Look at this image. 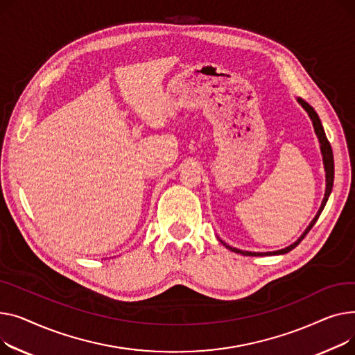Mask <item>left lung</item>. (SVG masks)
Returning <instances> with one entry per match:
<instances>
[{
    "instance_id": "left-lung-1",
    "label": "left lung",
    "mask_w": 355,
    "mask_h": 355,
    "mask_svg": "<svg viewBox=\"0 0 355 355\" xmlns=\"http://www.w3.org/2000/svg\"><path fill=\"white\" fill-rule=\"evenodd\" d=\"M297 100H298V103L301 104V106L305 109V112L308 113L309 119L312 120V126H314L315 135H317V137H318V140H320V148H321V153H322L324 169H325V182H327V184H325V195H324V199H322L320 211L317 212L315 218L312 219V222L308 225V227L305 229V232L300 236V239H298L297 242H294L293 245H289V246H286V248H284V249H279V251H274V252H249V251H241V249L229 246V245H226L225 242L220 241V242L229 249V251L241 254V255H246V257H265V255H282V254H288L289 251H293V249H294V248L305 238V235L311 231V227L315 225V222L318 220V218H320V215H321V212H322V209H324V206H325V203H327V200H328V198H329V193H331V191H332V183H334V156H332L331 144H329V141H328V139H327V136H325V132H324V128H322V124H321V120H320L318 114L315 113V110L312 109L305 100H302V98H300V97H298Z\"/></svg>"
}]
</instances>
